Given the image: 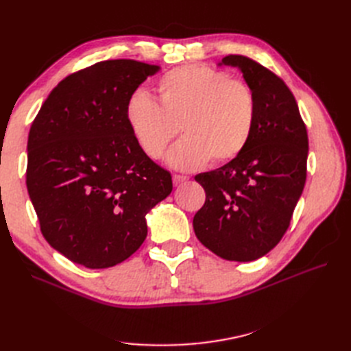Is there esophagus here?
Returning a JSON list of instances; mask_svg holds the SVG:
<instances>
[{"label":"esophagus","instance_id":"1","mask_svg":"<svg viewBox=\"0 0 351 351\" xmlns=\"http://www.w3.org/2000/svg\"><path fill=\"white\" fill-rule=\"evenodd\" d=\"M187 177L186 176H180V174H174L173 176V183H174V186H178V184H182V183H184V182H187Z\"/></svg>","mask_w":351,"mask_h":351}]
</instances>
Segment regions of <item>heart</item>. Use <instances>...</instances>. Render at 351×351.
<instances>
[{
    "label": "heart",
    "instance_id": "b5f03b06",
    "mask_svg": "<svg viewBox=\"0 0 351 351\" xmlns=\"http://www.w3.org/2000/svg\"><path fill=\"white\" fill-rule=\"evenodd\" d=\"M158 102L145 92L127 101L125 120L142 152L161 159L178 134L184 137L169 155L180 169L226 164L249 146L258 119V99L250 84L226 70L186 64L156 82Z\"/></svg>",
    "mask_w": 351,
    "mask_h": 351
}]
</instances>
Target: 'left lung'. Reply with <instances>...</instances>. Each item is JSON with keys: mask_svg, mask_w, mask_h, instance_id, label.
Returning <instances> with one entry per match:
<instances>
[{"mask_svg": "<svg viewBox=\"0 0 351 351\" xmlns=\"http://www.w3.org/2000/svg\"><path fill=\"white\" fill-rule=\"evenodd\" d=\"M258 99L256 127L240 156L195 177L206 199L193 218L199 241L227 261L250 262L272 250L290 226L306 183V124L294 95L254 60L230 54Z\"/></svg>", "mask_w": 351, "mask_h": 351, "instance_id": "1", "label": "left lung"}]
</instances>
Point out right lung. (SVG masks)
Here are the masks:
<instances>
[{
    "label": "right lung",
    "mask_w": 351,
    "mask_h": 351,
    "mask_svg": "<svg viewBox=\"0 0 351 351\" xmlns=\"http://www.w3.org/2000/svg\"><path fill=\"white\" fill-rule=\"evenodd\" d=\"M158 66L107 60L62 79L30 125L26 186L42 236L90 269L142 246L145 215L173 190L171 174L137 146L125 105Z\"/></svg>",
    "instance_id": "right-lung-1"
}]
</instances>
